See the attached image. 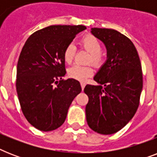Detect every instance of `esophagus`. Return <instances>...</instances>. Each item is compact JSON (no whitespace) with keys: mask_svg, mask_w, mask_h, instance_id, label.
Segmentation results:
<instances>
[{"mask_svg":"<svg viewBox=\"0 0 157 157\" xmlns=\"http://www.w3.org/2000/svg\"><path fill=\"white\" fill-rule=\"evenodd\" d=\"M81 89L84 90L85 86H86V83H85V82H81Z\"/></svg>","mask_w":157,"mask_h":157,"instance_id":"1","label":"esophagus"}]
</instances>
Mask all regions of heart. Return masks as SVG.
<instances>
[{
	"instance_id": "b5f03b06",
	"label": "heart",
	"mask_w": 157,
	"mask_h": 157,
	"mask_svg": "<svg viewBox=\"0 0 157 157\" xmlns=\"http://www.w3.org/2000/svg\"><path fill=\"white\" fill-rule=\"evenodd\" d=\"M81 47L90 54L89 61L91 62L95 66H99L103 63V56L101 53L102 45L98 38L93 35H87L84 36L80 41ZM76 47L73 44L67 45L63 52V59L67 63H71L75 56ZM93 67L90 65L81 66V65H73L67 69V74L70 77L76 79L77 81H83L89 76L93 75Z\"/></svg>"
}]
</instances>
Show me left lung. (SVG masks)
Returning a JSON list of instances; mask_svg holds the SVG:
<instances>
[{"mask_svg":"<svg viewBox=\"0 0 157 157\" xmlns=\"http://www.w3.org/2000/svg\"><path fill=\"white\" fill-rule=\"evenodd\" d=\"M104 44L107 60L95 74L97 86L87 85L86 121L94 131L112 134L126 125L135 114L143 90L139 54L129 38L113 29L91 28Z\"/></svg>","mask_w":157,"mask_h":157,"instance_id":"obj_1","label":"left lung"}]
</instances>
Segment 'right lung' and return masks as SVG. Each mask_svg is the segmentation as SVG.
Segmentation results:
<instances>
[{"label": "right lung", "mask_w": 157, "mask_h": 157, "mask_svg": "<svg viewBox=\"0 0 157 157\" xmlns=\"http://www.w3.org/2000/svg\"><path fill=\"white\" fill-rule=\"evenodd\" d=\"M83 25H52L28 37L17 64L16 90L23 113L33 126L52 131L63 124L80 82L65 76L63 52ZM56 86H54V84Z\"/></svg>", "instance_id": "right-lung-1"}]
</instances>
